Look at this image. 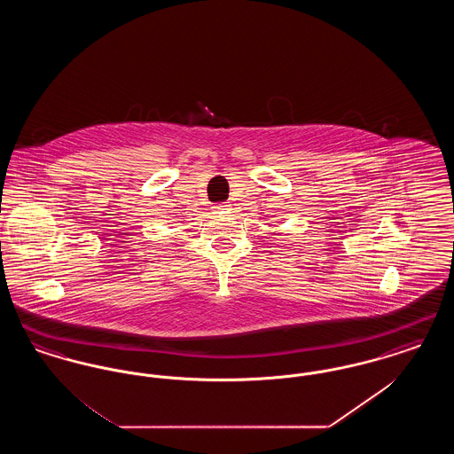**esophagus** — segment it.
Wrapping results in <instances>:
<instances>
[{"mask_svg":"<svg viewBox=\"0 0 454 454\" xmlns=\"http://www.w3.org/2000/svg\"><path fill=\"white\" fill-rule=\"evenodd\" d=\"M230 207V204H226V202H221V204H216L213 209L216 211V213H221V211H224V209H228Z\"/></svg>","mask_w":454,"mask_h":454,"instance_id":"esophagus-1","label":"esophagus"}]
</instances>
